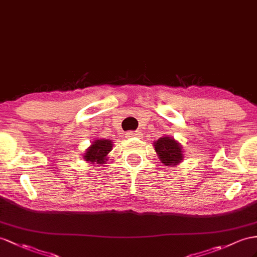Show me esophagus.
<instances>
[{
    "label": "esophagus",
    "instance_id": "obj_1",
    "mask_svg": "<svg viewBox=\"0 0 257 257\" xmlns=\"http://www.w3.org/2000/svg\"><path fill=\"white\" fill-rule=\"evenodd\" d=\"M128 138H139L141 136L140 131H129L126 135Z\"/></svg>",
    "mask_w": 257,
    "mask_h": 257
}]
</instances>
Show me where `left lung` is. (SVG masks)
Wrapping results in <instances>:
<instances>
[{"instance_id": "obj_1", "label": "left lung", "mask_w": 257, "mask_h": 257, "mask_svg": "<svg viewBox=\"0 0 257 257\" xmlns=\"http://www.w3.org/2000/svg\"><path fill=\"white\" fill-rule=\"evenodd\" d=\"M154 148L155 152L159 154L162 163L165 164L166 166L177 165L183 159L181 147L173 138H160L154 143Z\"/></svg>"}]
</instances>
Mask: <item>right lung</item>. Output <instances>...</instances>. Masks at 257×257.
<instances>
[{"mask_svg":"<svg viewBox=\"0 0 257 257\" xmlns=\"http://www.w3.org/2000/svg\"><path fill=\"white\" fill-rule=\"evenodd\" d=\"M113 144L109 140H95L83 155L84 160L93 164H103L107 160V154L111 151Z\"/></svg>","mask_w":257,"mask_h":257,"instance_id":"obj_1","label":"right lung"}]
</instances>
